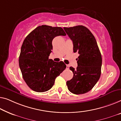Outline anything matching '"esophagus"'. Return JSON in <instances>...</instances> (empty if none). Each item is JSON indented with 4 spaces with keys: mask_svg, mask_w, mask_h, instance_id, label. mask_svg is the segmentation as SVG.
<instances>
[{
    "mask_svg": "<svg viewBox=\"0 0 121 121\" xmlns=\"http://www.w3.org/2000/svg\"><path fill=\"white\" fill-rule=\"evenodd\" d=\"M66 67H67V69H69V65H66Z\"/></svg>",
    "mask_w": 121,
    "mask_h": 121,
    "instance_id": "obj_1",
    "label": "esophagus"
}]
</instances>
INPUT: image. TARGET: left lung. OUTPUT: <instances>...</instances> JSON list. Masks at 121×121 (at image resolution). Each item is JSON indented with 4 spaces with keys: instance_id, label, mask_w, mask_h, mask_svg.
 I'll return each mask as SVG.
<instances>
[{
    "instance_id": "left-lung-1",
    "label": "left lung",
    "mask_w": 121,
    "mask_h": 121,
    "mask_svg": "<svg viewBox=\"0 0 121 121\" xmlns=\"http://www.w3.org/2000/svg\"><path fill=\"white\" fill-rule=\"evenodd\" d=\"M73 41V52L79 54L76 69L70 67L73 77L67 82L68 89L75 95L90 91L99 79L102 64V55L95 37L82 26L64 28Z\"/></svg>"
}]
</instances>
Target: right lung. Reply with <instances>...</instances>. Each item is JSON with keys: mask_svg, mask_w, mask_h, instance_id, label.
Segmentation results:
<instances>
[{"mask_svg": "<svg viewBox=\"0 0 121 121\" xmlns=\"http://www.w3.org/2000/svg\"><path fill=\"white\" fill-rule=\"evenodd\" d=\"M65 35L61 27L43 25L35 28L24 39L19 66L25 82L33 91L43 92L50 90L56 78L65 69L64 62L49 59L54 38Z\"/></svg>", "mask_w": 121, "mask_h": 121, "instance_id": "right-lung-1", "label": "right lung"}]
</instances>
